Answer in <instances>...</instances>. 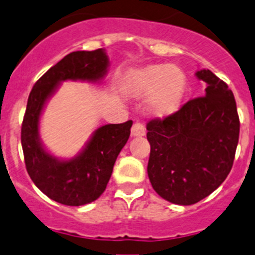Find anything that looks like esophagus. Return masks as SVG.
Returning <instances> with one entry per match:
<instances>
[{
  "instance_id": "esophagus-1",
  "label": "esophagus",
  "mask_w": 255,
  "mask_h": 255,
  "mask_svg": "<svg viewBox=\"0 0 255 255\" xmlns=\"http://www.w3.org/2000/svg\"><path fill=\"white\" fill-rule=\"evenodd\" d=\"M132 136H144L145 135V126L141 123H135L131 128Z\"/></svg>"
}]
</instances>
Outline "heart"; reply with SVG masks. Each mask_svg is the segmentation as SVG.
I'll use <instances>...</instances> for the list:
<instances>
[{
	"label": "heart",
	"instance_id": "b5f03b06",
	"mask_svg": "<svg viewBox=\"0 0 255 255\" xmlns=\"http://www.w3.org/2000/svg\"><path fill=\"white\" fill-rule=\"evenodd\" d=\"M128 90L134 96H147V109L156 118H166L180 106L186 90V76L171 65H150L128 77Z\"/></svg>",
	"mask_w": 255,
	"mask_h": 255
}]
</instances>
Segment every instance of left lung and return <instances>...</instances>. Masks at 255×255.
Wrapping results in <instances>:
<instances>
[{"label": "left lung", "instance_id": "obj_1", "mask_svg": "<svg viewBox=\"0 0 255 255\" xmlns=\"http://www.w3.org/2000/svg\"><path fill=\"white\" fill-rule=\"evenodd\" d=\"M196 76L208 84L205 96L146 125L150 183L161 198L179 205L195 204L219 188L232 170L241 129L228 85L210 70Z\"/></svg>", "mask_w": 255, "mask_h": 255}]
</instances>
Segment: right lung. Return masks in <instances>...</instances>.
Segmentation results:
<instances>
[{
    "label": "right lung",
    "mask_w": 255,
    "mask_h": 255,
    "mask_svg": "<svg viewBox=\"0 0 255 255\" xmlns=\"http://www.w3.org/2000/svg\"><path fill=\"white\" fill-rule=\"evenodd\" d=\"M103 48L75 51L46 71L31 90L21 128L26 170L45 195L64 205L80 207L94 202L106 189L119 152L130 136L132 121L99 128L80 155L59 160L48 154L38 136V120L47 99L60 81H99L108 71Z\"/></svg>",
    "instance_id": "obj_1"
}]
</instances>
